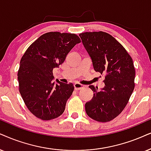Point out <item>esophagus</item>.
<instances>
[{"mask_svg": "<svg viewBox=\"0 0 151 151\" xmlns=\"http://www.w3.org/2000/svg\"><path fill=\"white\" fill-rule=\"evenodd\" d=\"M74 90H75V91H79V90L83 88L84 86H83L82 84H81V83H76L74 84Z\"/></svg>", "mask_w": 151, "mask_h": 151, "instance_id": "esophagus-1", "label": "esophagus"}]
</instances>
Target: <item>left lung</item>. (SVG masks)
Returning a JSON list of instances; mask_svg holds the SVG:
<instances>
[{"instance_id": "8db88e82", "label": "left lung", "mask_w": 151, "mask_h": 151, "mask_svg": "<svg viewBox=\"0 0 151 151\" xmlns=\"http://www.w3.org/2000/svg\"><path fill=\"white\" fill-rule=\"evenodd\" d=\"M79 36L94 70L105 74V86L100 91L89 86L94 93L91 100L86 103V112L95 121L109 122L123 111L134 91L132 58L119 42L105 32H86Z\"/></svg>"}]
</instances>
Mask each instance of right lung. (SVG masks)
Returning a JSON list of instances; mask_svg holds the SVG:
<instances>
[{"label":"right lung","mask_w":151,"mask_h":151,"mask_svg":"<svg viewBox=\"0 0 151 151\" xmlns=\"http://www.w3.org/2000/svg\"><path fill=\"white\" fill-rule=\"evenodd\" d=\"M80 42L76 34L49 32L38 37L23 55L17 74L19 90L28 110L40 119L49 121L64 112L74 86L58 80L55 85L53 69Z\"/></svg>","instance_id":"add662e5"}]
</instances>
